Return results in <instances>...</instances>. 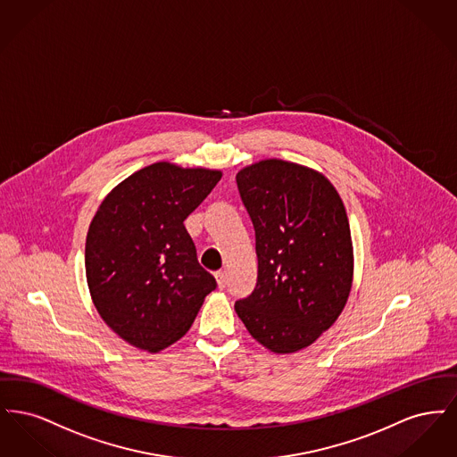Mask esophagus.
Listing matches in <instances>:
<instances>
[{"mask_svg":"<svg viewBox=\"0 0 457 457\" xmlns=\"http://www.w3.org/2000/svg\"><path fill=\"white\" fill-rule=\"evenodd\" d=\"M216 279H218L219 287H224L228 283V272L226 270H218L216 272Z\"/></svg>","mask_w":457,"mask_h":457,"instance_id":"esophagus-1","label":"esophagus"}]
</instances>
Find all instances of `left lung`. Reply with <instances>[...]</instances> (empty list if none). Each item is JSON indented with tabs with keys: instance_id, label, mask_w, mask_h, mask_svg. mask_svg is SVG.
Instances as JSON below:
<instances>
[{
	"instance_id": "left-lung-1",
	"label": "left lung",
	"mask_w": 457,
	"mask_h": 457,
	"mask_svg": "<svg viewBox=\"0 0 457 457\" xmlns=\"http://www.w3.org/2000/svg\"><path fill=\"white\" fill-rule=\"evenodd\" d=\"M237 183L255 229L259 274L235 310L263 348L296 353L348 302L354 255L345 204L324 174L283 159L245 166Z\"/></svg>"
}]
</instances>
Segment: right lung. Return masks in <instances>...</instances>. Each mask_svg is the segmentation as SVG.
Listing matches in <instances>:
<instances>
[{
	"instance_id": "right-lung-1",
	"label": "right lung",
	"mask_w": 457,
	"mask_h": 457,
	"mask_svg": "<svg viewBox=\"0 0 457 457\" xmlns=\"http://www.w3.org/2000/svg\"><path fill=\"white\" fill-rule=\"evenodd\" d=\"M222 173L154 162L118 183L88 226L86 276L101 319L135 348L159 353L194 324L216 279L185 229Z\"/></svg>"
}]
</instances>
